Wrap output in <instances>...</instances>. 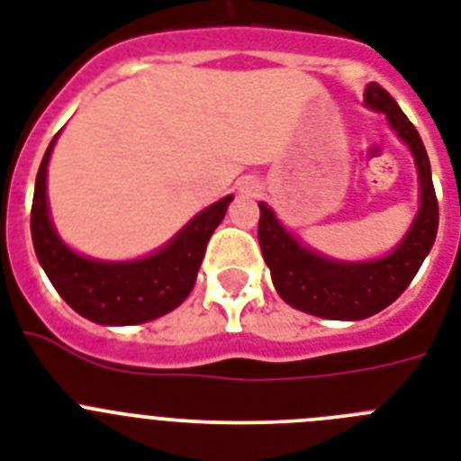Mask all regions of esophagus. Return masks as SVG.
Returning a JSON list of instances; mask_svg holds the SVG:
<instances>
[{
	"label": "esophagus",
	"mask_w": 461,
	"mask_h": 461,
	"mask_svg": "<svg viewBox=\"0 0 461 461\" xmlns=\"http://www.w3.org/2000/svg\"><path fill=\"white\" fill-rule=\"evenodd\" d=\"M260 189V185L255 183V180H243L241 183V192H249V194H255Z\"/></svg>",
	"instance_id": "34e87169"
}]
</instances>
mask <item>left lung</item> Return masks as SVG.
I'll list each match as a JSON object with an SVG mask.
<instances>
[{"instance_id":"left-lung-1","label":"left lung","mask_w":461,"mask_h":461,"mask_svg":"<svg viewBox=\"0 0 461 461\" xmlns=\"http://www.w3.org/2000/svg\"><path fill=\"white\" fill-rule=\"evenodd\" d=\"M366 103L373 110L384 112L392 129L408 142L420 173V212L392 255L382 260L356 262V265L328 260L323 255L300 246L281 227L272 208L260 203L258 239L267 267L272 272L274 288L290 307L321 319L361 321L389 307L415 278L438 231V199H436L431 166L420 133L380 84L375 81L368 84Z\"/></svg>"}]
</instances>
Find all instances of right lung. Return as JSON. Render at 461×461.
<instances>
[{
	"instance_id": "right-lung-1",
	"label": "right lung",
	"mask_w": 461,
	"mask_h": 461,
	"mask_svg": "<svg viewBox=\"0 0 461 461\" xmlns=\"http://www.w3.org/2000/svg\"><path fill=\"white\" fill-rule=\"evenodd\" d=\"M58 138V135H56ZM41 158L34 183L32 230L34 253L46 276L69 307L84 319L105 326H133L168 314L192 293L208 239L222 222L231 196L201 211L158 253L135 262H98L72 253L53 230L46 206V164L53 142Z\"/></svg>"
}]
</instances>
